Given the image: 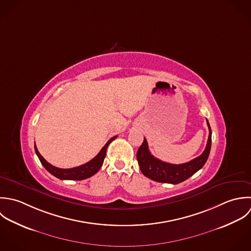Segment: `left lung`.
Instances as JSON below:
<instances>
[{"label":"left lung","mask_w":251,"mask_h":251,"mask_svg":"<svg viewBox=\"0 0 251 251\" xmlns=\"http://www.w3.org/2000/svg\"><path fill=\"white\" fill-rule=\"evenodd\" d=\"M206 122L209 135L204 151L201 156L185 164L173 165L155 158L149 151L147 140L144 138V141L139 147L136 154L141 172L146 177L154 181L170 184L181 183L191 177L193 174H195L206 163L211 148V128L207 120Z\"/></svg>","instance_id":"left-lung-1"}]
</instances>
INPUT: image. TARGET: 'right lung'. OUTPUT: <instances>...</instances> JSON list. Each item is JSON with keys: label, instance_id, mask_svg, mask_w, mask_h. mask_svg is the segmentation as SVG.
Segmentation results:
<instances>
[{"label": "right lung", "instance_id": "right-lung-1", "mask_svg": "<svg viewBox=\"0 0 251 251\" xmlns=\"http://www.w3.org/2000/svg\"><path fill=\"white\" fill-rule=\"evenodd\" d=\"M116 138H117V136L112 137L91 161L87 162L83 166L73 167V168H59V167H53L52 165L49 164L39 153V151L36 147V144H35V152H36L40 162L42 163V165L53 176H55L61 180H84V179H86V178L94 175L100 169V167H102L105 156H106L107 148H108L109 144Z\"/></svg>", "mask_w": 251, "mask_h": 251}]
</instances>
